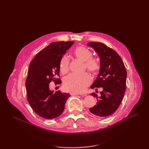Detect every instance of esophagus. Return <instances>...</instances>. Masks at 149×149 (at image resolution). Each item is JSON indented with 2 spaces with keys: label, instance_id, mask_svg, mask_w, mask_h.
I'll return each instance as SVG.
<instances>
[{
  "label": "esophagus",
  "instance_id": "obj_1",
  "mask_svg": "<svg viewBox=\"0 0 149 149\" xmlns=\"http://www.w3.org/2000/svg\"><path fill=\"white\" fill-rule=\"evenodd\" d=\"M70 94H71V96H74V95H78L79 94L76 93H70ZM83 96H86V94H84Z\"/></svg>",
  "mask_w": 149,
  "mask_h": 149
}]
</instances>
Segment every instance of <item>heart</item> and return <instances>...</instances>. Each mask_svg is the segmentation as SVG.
I'll list each match as a JSON object with an SVG mask.
<instances>
[{
  "label": "heart",
  "instance_id": "obj_1",
  "mask_svg": "<svg viewBox=\"0 0 149 149\" xmlns=\"http://www.w3.org/2000/svg\"><path fill=\"white\" fill-rule=\"evenodd\" d=\"M74 56L84 61V67L93 73H96L100 69V62L97 58L92 56L91 49L84 46L76 47L73 51ZM70 60L68 56L62 57L60 63V69L62 73H66L69 69ZM91 77L88 73L81 74H70L65 78L64 88L72 93H82L91 83Z\"/></svg>",
  "mask_w": 149,
  "mask_h": 149
}]
</instances>
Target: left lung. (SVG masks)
Masks as SVG:
<instances>
[{"label":"left lung","mask_w":149,"mask_h":149,"mask_svg":"<svg viewBox=\"0 0 149 149\" xmlns=\"http://www.w3.org/2000/svg\"><path fill=\"white\" fill-rule=\"evenodd\" d=\"M88 45L97 53L101 60L100 73L91 88H102L100 97L95 93L91 94L96 97L97 102L89 111L99 118L109 116L118 109L123 101L127 71L120 56L114 49L100 42H89Z\"/></svg>","instance_id":"1"}]
</instances>
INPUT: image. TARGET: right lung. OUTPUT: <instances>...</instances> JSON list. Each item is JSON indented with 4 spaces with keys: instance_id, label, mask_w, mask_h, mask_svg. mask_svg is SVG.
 <instances>
[{
    "instance_id": "obj_1",
    "label": "right lung",
    "mask_w": 149,
    "mask_h": 149,
    "mask_svg": "<svg viewBox=\"0 0 149 149\" xmlns=\"http://www.w3.org/2000/svg\"><path fill=\"white\" fill-rule=\"evenodd\" d=\"M73 42H55L43 49L31 60L26 79L27 100L31 107L43 118L52 119L62 114L68 93L49 89L52 81L60 84V63Z\"/></svg>"
}]
</instances>
